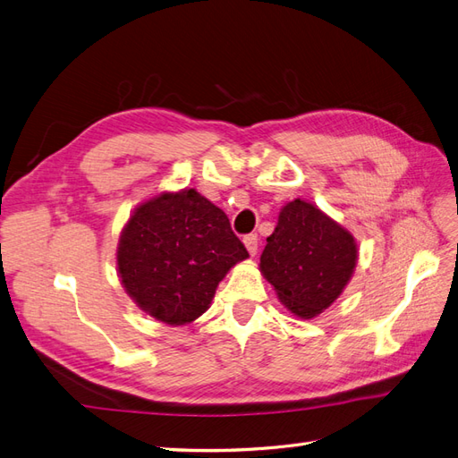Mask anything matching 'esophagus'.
Here are the masks:
<instances>
[{
    "label": "esophagus",
    "instance_id": "obj_1",
    "mask_svg": "<svg viewBox=\"0 0 458 458\" xmlns=\"http://www.w3.org/2000/svg\"><path fill=\"white\" fill-rule=\"evenodd\" d=\"M242 241H244L246 250L250 252V256H254V254L258 252V246H259V239H258V234H256V233H252V234H246V237H244Z\"/></svg>",
    "mask_w": 458,
    "mask_h": 458
}]
</instances>
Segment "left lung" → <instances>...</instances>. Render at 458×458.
<instances>
[{"mask_svg":"<svg viewBox=\"0 0 458 458\" xmlns=\"http://www.w3.org/2000/svg\"><path fill=\"white\" fill-rule=\"evenodd\" d=\"M357 244L350 231L306 200L288 202L259 258L263 276L300 318H313L350 283Z\"/></svg>","mask_w":458,"mask_h":458,"instance_id":"8db88e82","label":"left lung"}]
</instances>
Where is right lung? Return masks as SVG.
Returning a JSON list of instances; mask_svg holds the SVG:
<instances>
[{"instance_id": "right-lung-1", "label": "right lung", "mask_w": 458, "mask_h": 458, "mask_svg": "<svg viewBox=\"0 0 458 458\" xmlns=\"http://www.w3.org/2000/svg\"><path fill=\"white\" fill-rule=\"evenodd\" d=\"M248 258L224 210L195 189L135 208L118 242L123 288L145 313L165 325L195 321L227 271Z\"/></svg>"}]
</instances>
